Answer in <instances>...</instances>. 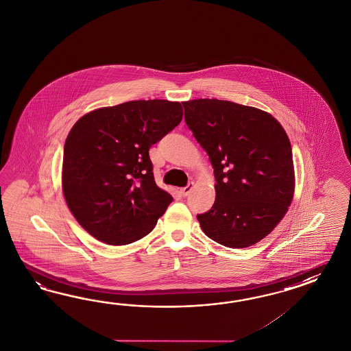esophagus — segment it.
Masks as SVG:
<instances>
[{
	"label": "esophagus",
	"mask_w": 351,
	"mask_h": 351,
	"mask_svg": "<svg viewBox=\"0 0 351 351\" xmlns=\"http://www.w3.org/2000/svg\"><path fill=\"white\" fill-rule=\"evenodd\" d=\"M193 188H194V184H193V182H189L185 188H182L180 190V194H181L182 197H188L189 194H190V191L193 190Z\"/></svg>",
	"instance_id": "1"
}]
</instances>
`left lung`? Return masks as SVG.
I'll list each match as a JSON object with an SVG mask.
<instances>
[{
    "instance_id": "1",
    "label": "left lung",
    "mask_w": 351,
    "mask_h": 351,
    "mask_svg": "<svg viewBox=\"0 0 351 351\" xmlns=\"http://www.w3.org/2000/svg\"><path fill=\"white\" fill-rule=\"evenodd\" d=\"M185 123L206 151L215 176L213 206L197 218L226 247L252 246L282 221L294 194L289 138L256 108L217 99L182 103Z\"/></svg>"
}]
</instances>
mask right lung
Returning <instances> with one entry per match:
<instances>
[{"mask_svg":"<svg viewBox=\"0 0 351 351\" xmlns=\"http://www.w3.org/2000/svg\"><path fill=\"white\" fill-rule=\"evenodd\" d=\"M182 119V106L136 100L96 109L64 143L62 188L69 210L95 239L128 245L147 236L172 202L156 185L151 145Z\"/></svg>","mask_w":351,"mask_h":351,"instance_id":"1","label":"right lung"}]
</instances>
